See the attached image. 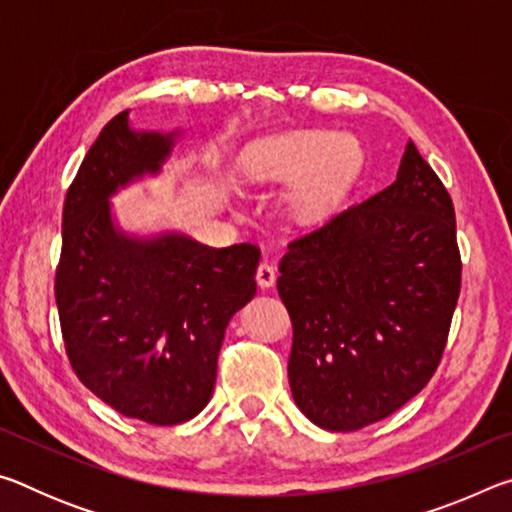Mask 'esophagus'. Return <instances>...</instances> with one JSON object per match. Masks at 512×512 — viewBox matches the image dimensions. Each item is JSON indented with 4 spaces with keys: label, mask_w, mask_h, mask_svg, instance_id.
<instances>
[{
    "label": "esophagus",
    "mask_w": 512,
    "mask_h": 512,
    "mask_svg": "<svg viewBox=\"0 0 512 512\" xmlns=\"http://www.w3.org/2000/svg\"><path fill=\"white\" fill-rule=\"evenodd\" d=\"M275 280H277V271H275L273 264L262 262V264L257 266V284H259V287L271 289L273 284H275Z\"/></svg>",
    "instance_id": "34e87169"
}]
</instances>
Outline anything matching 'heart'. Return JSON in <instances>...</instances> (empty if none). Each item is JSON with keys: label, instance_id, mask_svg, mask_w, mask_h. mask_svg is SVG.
<instances>
[{"label": "heart", "instance_id": "1", "mask_svg": "<svg viewBox=\"0 0 512 512\" xmlns=\"http://www.w3.org/2000/svg\"><path fill=\"white\" fill-rule=\"evenodd\" d=\"M363 151L357 137L336 131H296L255 146L244 173L255 185H298L293 207L307 221L323 219L357 178Z\"/></svg>", "mask_w": 512, "mask_h": 512}]
</instances>
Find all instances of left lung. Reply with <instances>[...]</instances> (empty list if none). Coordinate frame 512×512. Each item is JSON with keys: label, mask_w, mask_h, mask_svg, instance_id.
<instances>
[{"label": "left lung", "mask_w": 512, "mask_h": 512, "mask_svg": "<svg viewBox=\"0 0 512 512\" xmlns=\"http://www.w3.org/2000/svg\"><path fill=\"white\" fill-rule=\"evenodd\" d=\"M280 273L298 409L327 431L368 427L443 357L461 293L452 198L409 142L395 183L293 239Z\"/></svg>", "instance_id": "1"}]
</instances>
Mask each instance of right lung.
Here are the masks:
<instances>
[{
	"instance_id": "1",
	"label": "right lung",
	"mask_w": 512,
	"mask_h": 512,
	"mask_svg": "<svg viewBox=\"0 0 512 512\" xmlns=\"http://www.w3.org/2000/svg\"><path fill=\"white\" fill-rule=\"evenodd\" d=\"M176 135L133 131L128 110L103 126L65 198L54 287L76 377L126 418L160 427L210 402L225 327L253 300L262 257L253 244L119 228L110 196L158 176Z\"/></svg>"
}]
</instances>
